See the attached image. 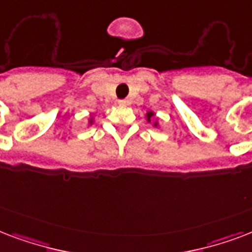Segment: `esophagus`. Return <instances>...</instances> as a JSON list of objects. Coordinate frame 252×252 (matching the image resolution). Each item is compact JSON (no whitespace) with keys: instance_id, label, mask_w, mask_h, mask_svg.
I'll return each instance as SVG.
<instances>
[{"instance_id":"1","label":"esophagus","mask_w":252,"mask_h":252,"mask_svg":"<svg viewBox=\"0 0 252 252\" xmlns=\"http://www.w3.org/2000/svg\"><path fill=\"white\" fill-rule=\"evenodd\" d=\"M129 100H126V99H122V100H119V104H128Z\"/></svg>"}]
</instances>
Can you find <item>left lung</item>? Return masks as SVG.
Segmentation results:
<instances>
[{
  "label": "left lung",
  "instance_id": "obj_1",
  "mask_svg": "<svg viewBox=\"0 0 252 252\" xmlns=\"http://www.w3.org/2000/svg\"><path fill=\"white\" fill-rule=\"evenodd\" d=\"M146 118H148V122H152V119L154 118V112L153 111H149V112H148V114H146ZM158 126V122H156L154 123V126Z\"/></svg>",
  "mask_w": 252,
  "mask_h": 252
}]
</instances>
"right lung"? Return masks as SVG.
Listing matches in <instances>:
<instances>
[{
    "label": "right lung",
    "instance_id": "right-lung-1",
    "mask_svg": "<svg viewBox=\"0 0 252 252\" xmlns=\"http://www.w3.org/2000/svg\"><path fill=\"white\" fill-rule=\"evenodd\" d=\"M89 124H93V118H90V120H89Z\"/></svg>",
    "mask_w": 252,
    "mask_h": 252
}]
</instances>
